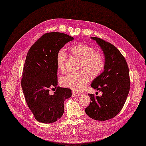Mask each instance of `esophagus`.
Listing matches in <instances>:
<instances>
[{"instance_id":"esophagus-1","label":"esophagus","mask_w":146,"mask_h":146,"mask_svg":"<svg viewBox=\"0 0 146 146\" xmlns=\"http://www.w3.org/2000/svg\"><path fill=\"white\" fill-rule=\"evenodd\" d=\"M80 95V93H76V92H73L72 93V96L73 97H79Z\"/></svg>"}]
</instances>
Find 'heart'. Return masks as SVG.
<instances>
[{
	"label": "heart",
	"mask_w": 146,
	"mask_h": 146,
	"mask_svg": "<svg viewBox=\"0 0 146 146\" xmlns=\"http://www.w3.org/2000/svg\"><path fill=\"white\" fill-rule=\"evenodd\" d=\"M73 56L80 60L79 69L82 70L69 73L60 79L61 85L74 91L82 90L92 78L98 77L103 72L105 59L102 54L97 52L95 48L84 43H77L69 48ZM67 53L64 48L59 49L56 55V65L58 69L64 72L66 69Z\"/></svg>",
	"instance_id": "1"
}]
</instances>
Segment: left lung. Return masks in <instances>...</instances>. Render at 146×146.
<instances>
[{
    "mask_svg": "<svg viewBox=\"0 0 146 146\" xmlns=\"http://www.w3.org/2000/svg\"><path fill=\"white\" fill-rule=\"evenodd\" d=\"M105 55L104 71L96 78L91 87L102 91L101 96L88 94L91 102L85 109L88 117L105 121L115 117L125 104L130 90L129 68L125 58L114 45L98 37H91Z\"/></svg>",
    "mask_w": 146,
    "mask_h": 146,
    "instance_id": "left-lung-1",
    "label": "left lung"
}]
</instances>
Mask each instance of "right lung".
<instances>
[{
  "instance_id": "add662e5",
  "label": "right lung",
  "mask_w": 146,
  "mask_h": 146,
  "mask_svg": "<svg viewBox=\"0 0 146 146\" xmlns=\"http://www.w3.org/2000/svg\"><path fill=\"white\" fill-rule=\"evenodd\" d=\"M73 37L53 32L43 35L31 46L24 65L21 88L29 108L35 119L43 123H51L60 118L64 113L65 100L72 96L69 88L57 87L58 51ZM57 90L53 95L49 88Z\"/></svg>"
}]
</instances>
